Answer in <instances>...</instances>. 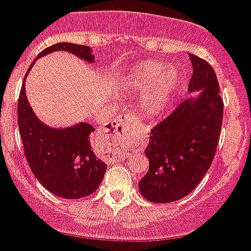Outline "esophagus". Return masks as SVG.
Returning a JSON list of instances; mask_svg holds the SVG:
<instances>
[{
	"label": "esophagus",
	"mask_w": 251,
	"mask_h": 251,
	"mask_svg": "<svg viewBox=\"0 0 251 251\" xmlns=\"http://www.w3.org/2000/svg\"><path fill=\"white\" fill-rule=\"evenodd\" d=\"M111 126H112L115 134H121V132L132 130V127H134V120H132V116L126 113V115H121V116L113 120Z\"/></svg>",
	"instance_id": "1"
}]
</instances>
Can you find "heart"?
I'll use <instances>...</instances> for the list:
<instances>
[{"mask_svg":"<svg viewBox=\"0 0 251 251\" xmlns=\"http://www.w3.org/2000/svg\"><path fill=\"white\" fill-rule=\"evenodd\" d=\"M163 68L162 63L145 60L135 64L126 73L125 82L130 91L135 95L144 93L141 110L149 116L164 112L177 86V71L172 67Z\"/></svg>","mask_w":251,"mask_h":251,"instance_id":"heart-1","label":"heart"}]
</instances>
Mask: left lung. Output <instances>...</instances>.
<instances>
[{
  "mask_svg": "<svg viewBox=\"0 0 251 251\" xmlns=\"http://www.w3.org/2000/svg\"><path fill=\"white\" fill-rule=\"evenodd\" d=\"M189 58L193 74L188 92L201 93L156 124L145 149L149 171L139 188L144 198L155 203L178 201L200 184L212 164L221 134L224 101L216 73L202 58L193 54Z\"/></svg>",
  "mask_w": 251,
  "mask_h": 251,
  "instance_id": "8db88e82",
  "label": "left lung"
}]
</instances>
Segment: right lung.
Masks as SVG:
<instances>
[{
  "mask_svg": "<svg viewBox=\"0 0 251 251\" xmlns=\"http://www.w3.org/2000/svg\"><path fill=\"white\" fill-rule=\"evenodd\" d=\"M56 50L71 51L89 63L95 60L88 47L72 43L51 45L43 50L36 59ZM17 123L30 169L48 191L68 200L86 197L97 191L107 165L91 149L89 135L95 131L93 126L86 123L69 128L43 125L35 117L26 99L25 79L19 96Z\"/></svg>",
  "mask_w": 251,
  "mask_h": 251,
  "instance_id": "1",
  "label": "right lung"
}]
</instances>
